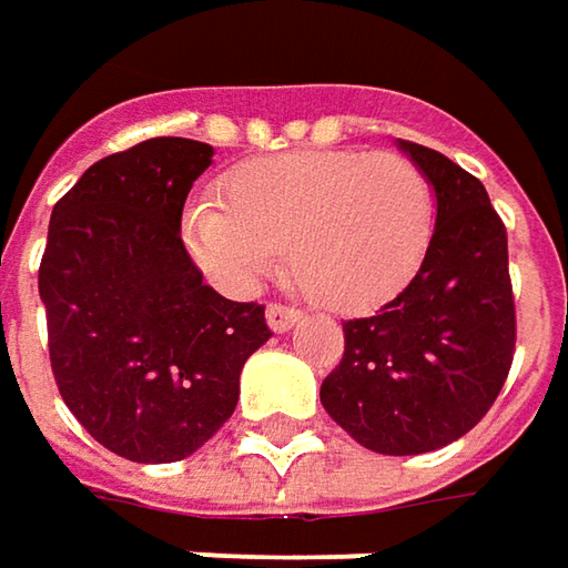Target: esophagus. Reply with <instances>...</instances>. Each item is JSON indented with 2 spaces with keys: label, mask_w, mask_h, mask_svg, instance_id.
Masks as SVG:
<instances>
[{
  "label": "esophagus",
  "mask_w": 568,
  "mask_h": 568,
  "mask_svg": "<svg viewBox=\"0 0 568 568\" xmlns=\"http://www.w3.org/2000/svg\"><path fill=\"white\" fill-rule=\"evenodd\" d=\"M265 322H268V328L275 331V334H284V331H291L300 322V312L291 310V306H281V303H272L265 310Z\"/></svg>",
  "instance_id": "34e87169"
}]
</instances>
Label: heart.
<instances>
[{"mask_svg": "<svg viewBox=\"0 0 568 568\" xmlns=\"http://www.w3.org/2000/svg\"><path fill=\"white\" fill-rule=\"evenodd\" d=\"M435 224L425 171L399 152L300 150L250 159L181 219L190 258L227 293H253L284 250L315 303L363 310L418 268Z\"/></svg>", "mask_w": 568, "mask_h": 568, "instance_id": "heart-1", "label": "heart"}]
</instances>
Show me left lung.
<instances>
[{
	"label": "left lung",
	"instance_id": "1",
	"mask_svg": "<svg viewBox=\"0 0 568 568\" xmlns=\"http://www.w3.org/2000/svg\"><path fill=\"white\" fill-rule=\"evenodd\" d=\"M432 181L435 231L409 284L344 322V359L322 406L365 450L416 456L471 432L504 387L516 310L506 227L488 190L447 155L397 140Z\"/></svg>",
	"mask_w": 568,
	"mask_h": 568
}]
</instances>
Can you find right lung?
Masks as SVG:
<instances>
[{
  "instance_id": "1",
  "label": "right lung",
  "mask_w": 568,
  "mask_h": 568,
  "mask_svg": "<svg viewBox=\"0 0 568 568\" xmlns=\"http://www.w3.org/2000/svg\"><path fill=\"white\" fill-rule=\"evenodd\" d=\"M215 150L152 136L99 159L52 209L40 262L64 406L105 450L178 463L234 416L240 372L272 337L265 306L203 284L181 212Z\"/></svg>"
}]
</instances>
